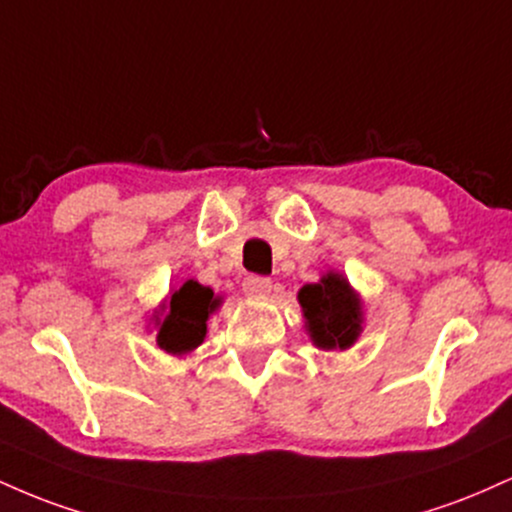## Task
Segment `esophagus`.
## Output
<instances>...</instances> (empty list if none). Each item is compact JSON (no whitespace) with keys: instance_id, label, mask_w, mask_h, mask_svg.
<instances>
[{"instance_id":"esophagus-1","label":"esophagus","mask_w":512,"mask_h":512,"mask_svg":"<svg viewBox=\"0 0 512 512\" xmlns=\"http://www.w3.org/2000/svg\"><path fill=\"white\" fill-rule=\"evenodd\" d=\"M243 291L252 298H264L272 291V279H267V276H248L243 281Z\"/></svg>"}]
</instances>
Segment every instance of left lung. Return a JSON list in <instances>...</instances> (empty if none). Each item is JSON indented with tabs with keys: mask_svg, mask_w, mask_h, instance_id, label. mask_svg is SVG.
Masks as SVG:
<instances>
[{
	"mask_svg": "<svg viewBox=\"0 0 512 512\" xmlns=\"http://www.w3.org/2000/svg\"><path fill=\"white\" fill-rule=\"evenodd\" d=\"M305 332L322 351H346L358 342L366 322L363 298L342 272H325L298 291Z\"/></svg>",
	"mask_w": 512,
	"mask_h": 512,
	"instance_id": "1",
	"label": "left lung"
}]
</instances>
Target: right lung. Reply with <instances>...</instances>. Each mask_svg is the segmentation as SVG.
<instances>
[{
  "mask_svg": "<svg viewBox=\"0 0 512 512\" xmlns=\"http://www.w3.org/2000/svg\"><path fill=\"white\" fill-rule=\"evenodd\" d=\"M223 296H216L209 286L187 279L154 308L149 325L156 330L158 349L170 356H187L207 337L209 317L221 308Z\"/></svg>",
  "mask_w": 512,
  "mask_h": 512,
  "instance_id": "right-lung-1",
  "label": "right lung"
}]
</instances>
